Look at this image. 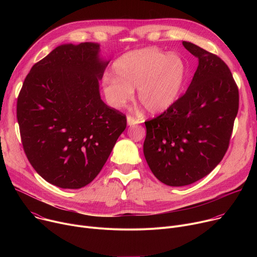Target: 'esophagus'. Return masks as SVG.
<instances>
[{"instance_id":"1","label":"esophagus","mask_w":257,"mask_h":257,"mask_svg":"<svg viewBox=\"0 0 257 257\" xmlns=\"http://www.w3.org/2000/svg\"><path fill=\"white\" fill-rule=\"evenodd\" d=\"M141 121L139 119H136L134 117H131V116H128L127 117V123L129 126H133V125H136V124H139Z\"/></svg>"}]
</instances>
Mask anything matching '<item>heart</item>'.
Wrapping results in <instances>:
<instances>
[{
    "label": "heart",
    "mask_w": 257,
    "mask_h": 257,
    "mask_svg": "<svg viewBox=\"0 0 257 257\" xmlns=\"http://www.w3.org/2000/svg\"><path fill=\"white\" fill-rule=\"evenodd\" d=\"M114 75L102 78L107 102L121 108L134 96L152 114L164 113L181 95L187 78L185 60L159 48L149 47L122 55L113 66Z\"/></svg>",
    "instance_id": "b5f03b06"
}]
</instances>
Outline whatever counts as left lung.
<instances>
[{"label":"left lung","instance_id":"obj_1","mask_svg":"<svg viewBox=\"0 0 257 257\" xmlns=\"http://www.w3.org/2000/svg\"><path fill=\"white\" fill-rule=\"evenodd\" d=\"M198 59L187 91L160 116L145 121L143 153L153 174L169 186L208 175L228 151L239 108V90L227 64L183 42Z\"/></svg>","mask_w":257,"mask_h":257}]
</instances>
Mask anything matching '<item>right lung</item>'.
Here are the masks:
<instances>
[{
    "label": "right lung",
    "mask_w": 257,
    "mask_h": 257,
    "mask_svg": "<svg viewBox=\"0 0 257 257\" xmlns=\"http://www.w3.org/2000/svg\"><path fill=\"white\" fill-rule=\"evenodd\" d=\"M98 52L93 43L57 47L32 66L17 98L24 153L60 188L89 184L127 126L126 116L100 98L98 81L108 62Z\"/></svg>",
    "instance_id": "right-lung-1"
}]
</instances>
